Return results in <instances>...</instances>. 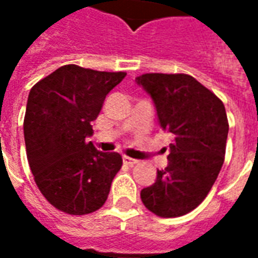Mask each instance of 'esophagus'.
<instances>
[{
    "label": "esophagus",
    "instance_id": "esophagus-1",
    "mask_svg": "<svg viewBox=\"0 0 258 258\" xmlns=\"http://www.w3.org/2000/svg\"><path fill=\"white\" fill-rule=\"evenodd\" d=\"M123 160H124V163H125V164H128V166H134V164H137V163H138V160H137V159H131V157H128V156H124Z\"/></svg>",
    "mask_w": 258,
    "mask_h": 258
}]
</instances>
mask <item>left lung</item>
Wrapping results in <instances>:
<instances>
[{
	"label": "left lung",
	"instance_id": "8db88e82",
	"mask_svg": "<svg viewBox=\"0 0 258 258\" xmlns=\"http://www.w3.org/2000/svg\"><path fill=\"white\" fill-rule=\"evenodd\" d=\"M151 95L159 123L173 134L164 170L141 190L148 210L179 217L205 200L224 163L228 118L224 103L189 74L146 73L135 79Z\"/></svg>",
	"mask_w": 258,
	"mask_h": 258
}]
</instances>
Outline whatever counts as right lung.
<instances>
[{
	"instance_id": "1",
	"label": "right lung",
	"mask_w": 258,
	"mask_h": 258,
	"mask_svg": "<svg viewBox=\"0 0 258 258\" xmlns=\"http://www.w3.org/2000/svg\"><path fill=\"white\" fill-rule=\"evenodd\" d=\"M125 74L64 64L30 90L23 123L27 160L38 189L58 210L83 216L106 202L123 159L96 151L87 138Z\"/></svg>"
}]
</instances>
